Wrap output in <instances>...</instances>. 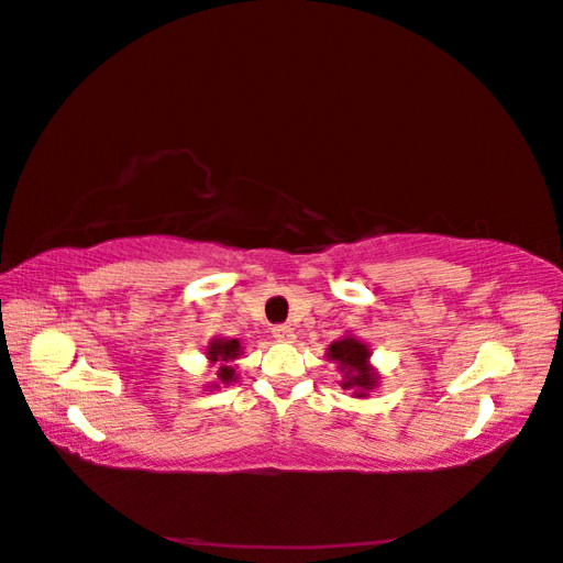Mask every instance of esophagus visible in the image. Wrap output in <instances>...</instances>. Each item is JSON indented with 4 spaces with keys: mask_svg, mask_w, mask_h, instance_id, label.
Segmentation results:
<instances>
[{
    "mask_svg": "<svg viewBox=\"0 0 563 563\" xmlns=\"http://www.w3.org/2000/svg\"><path fill=\"white\" fill-rule=\"evenodd\" d=\"M272 338L277 342H291L294 340V330L289 325H274L272 328Z\"/></svg>",
    "mask_w": 563,
    "mask_h": 563,
    "instance_id": "obj_1",
    "label": "esophagus"
}]
</instances>
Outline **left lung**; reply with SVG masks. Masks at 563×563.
Here are the masks:
<instances>
[{"instance_id": "8db88e82", "label": "left lung", "mask_w": 563, "mask_h": 563, "mask_svg": "<svg viewBox=\"0 0 563 563\" xmlns=\"http://www.w3.org/2000/svg\"><path fill=\"white\" fill-rule=\"evenodd\" d=\"M325 360L338 366L340 386L352 394V398H369V394L382 382V374L374 369L372 350L366 342L354 338L352 332L330 342Z\"/></svg>"}]
</instances>
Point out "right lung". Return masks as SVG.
Segmentation results:
<instances>
[{"instance_id":"add662e5","label":"right lung","mask_w":563,"mask_h":563,"mask_svg":"<svg viewBox=\"0 0 563 563\" xmlns=\"http://www.w3.org/2000/svg\"><path fill=\"white\" fill-rule=\"evenodd\" d=\"M243 354V345L235 338H211L206 345V360L211 366H218V382L231 384L238 382L235 374V360ZM218 382H213L209 388H218Z\"/></svg>"}]
</instances>
